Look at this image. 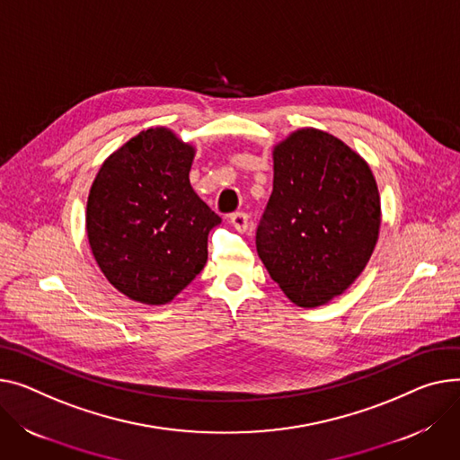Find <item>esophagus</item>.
<instances>
[{"mask_svg":"<svg viewBox=\"0 0 460 460\" xmlns=\"http://www.w3.org/2000/svg\"><path fill=\"white\" fill-rule=\"evenodd\" d=\"M229 220H231V224H233V227H234L236 231H240V233L248 231V227H250V217H248V212H242V210L233 212L231 217H229Z\"/></svg>","mask_w":460,"mask_h":460,"instance_id":"obj_1","label":"esophagus"}]
</instances>
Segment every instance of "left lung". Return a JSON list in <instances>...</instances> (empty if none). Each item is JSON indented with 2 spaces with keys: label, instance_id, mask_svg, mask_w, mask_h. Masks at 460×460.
Returning a JSON list of instances; mask_svg holds the SVG:
<instances>
[{
  "label": "left lung",
  "instance_id": "1",
  "mask_svg": "<svg viewBox=\"0 0 460 460\" xmlns=\"http://www.w3.org/2000/svg\"><path fill=\"white\" fill-rule=\"evenodd\" d=\"M379 226L376 179L342 140L301 129L275 147L273 192L257 227V252L299 307H318L358 278Z\"/></svg>",
  "mask_w": 460,
  "mask_h": 460
}]
</instances>
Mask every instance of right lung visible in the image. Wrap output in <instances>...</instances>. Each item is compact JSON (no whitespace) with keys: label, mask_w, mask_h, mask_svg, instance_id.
I'll return each instance as SVG.
<instances>
[{"label":"right lung","mask_w":460,"mask_h":460,"mask_svg":"<svg viewBox=\"0 0 460 460\" xmlns=\"http://www.w3.org/2000/svg\"><path fill=\"white\" fill-rule=\"evenodd\" d=\"M192 159L172 131L147 129L112 153L90 189L92 253L135 301L168 303L207 262L208 231L222 220L190 187Z\"/></svg>","instance_id":"1"}]
</instances>
